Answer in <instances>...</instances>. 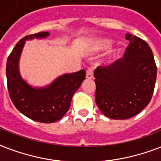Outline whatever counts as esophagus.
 Instances as JSON below:
<instances>
[{
    "instance_id": "34e87169",
    "label": "esophagus",
    "mask_w": 161,
    "mask_h": 161,
    "mask_svg": "<svg viewBox=\"0 0 161 161\" xmlns=\"http://www.w3.org/2000/svg\"><path fill=\"white\" fill-rule=\"evenodd\" d=\"M86 78H93V68L92 67L88 68L86 72Z\"/></svg>"
}]
</instances>
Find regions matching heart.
<instances>
[{
    "label": "heart",
    "instance_id": "1",
    "mask_svg": "<svg viewBox=\"0 0 161 161\" xmlns=\"http://www.w3.org/2000/svg\"><path fill=\"white\" fill-rule=\"evenodd\" d=\"M96 48L98 49H107L111 45V42L109 40H99L96 42ZM115 56L119 54V51H114V53Z\"/></svg>",
    "mask_w": 161,
    "mask_h": 161
}]
</instances>
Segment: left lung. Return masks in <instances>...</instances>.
<instances>
[{
	"label": "left lung",
	"instance_id": "obj_1",
	"mask_svg": "<svg viewBox=\"0 0 161 161\" xmlns=\"http://www.w3.org/2000/svg\"><path fill=\"white\" fill-rule=\"evenodd\" d=\"M130 44L124 57L94 71L95 101L106 117L127 119L142 111L151 100L157 67L145 40L126 34Z\"/></svg>",
	"mask_w": 161,
	"mask_h": 161
}]
</instances>
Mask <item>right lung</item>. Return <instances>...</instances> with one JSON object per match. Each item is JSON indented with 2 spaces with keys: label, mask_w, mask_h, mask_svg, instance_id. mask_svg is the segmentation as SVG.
I'll return each mask as SVG.
<instances>
[{
  "label": "right lung",
  "mask_w": 161,
  "mask_h": 161,
  "mask_svg": "<svg viewBox=\"0 0 161 161\" xmlns=\"http://www.w3.org/2000/svg\"><path fill=\"white\" fill-rule=\"evenodd\" d=\"M48 35V31H41L24 36L8 56L6 68L7 89L15 107L29 119L47 124L58 121L68 112L73 94L86 77L85 70L82 69L61 76L51 85L41 89L32 88L21 79L18 61L25 41Z\"/></svg>",
  "instance_id": "obj_1"
}]
</instances>
